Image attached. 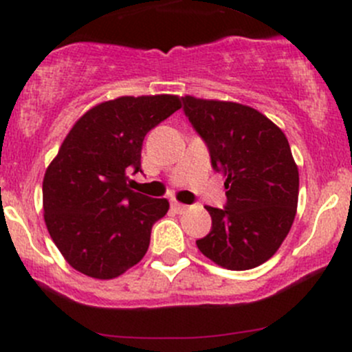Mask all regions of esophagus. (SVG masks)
<instances>
[{"label": "esophagus", "mask_w": 352, "mask_h": 352, "mask_svg": "<svg viewBox=\"0 0 352 352\" xmlns=\"http://www.w3.org/2000/svg\"><path fill=\"white\" fill-rule=\"evenodd\" d=\"M170 206H172V209H173V211H175V212H179V214H180V212H186L187 209H189V206L182 204V202L175 201V199H173V201L170 202Z\"/></svg>", "instance_id": "34e87169"}]
</instances>
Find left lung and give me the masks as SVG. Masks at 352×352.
<instances>
[{"mask_svg": "<svg viewBox=\"0 0 352 352\" xmlns=\"http://www.w3.org/2000/svg\"><path fill=\"white\" fill-rule=\"evenodd\" d=\"M182 100L212 168L226 177V206H206L212 226L197 248L230 271L257 267L278 252L296 214L300 175L289 143L248 105L190 95Z\"/></svg>", "mask_w": 352, "mask_h": 352, "instance_id": "8db88e82", "label": "left lung"}]
</instances>
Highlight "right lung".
<instances>
[{"label":"right lung","mask_w":352,"mask_h":352,"mask_svg":"<svg viewBox=\"0 0 352 352\" xmlns=\"http://www.w3.org/2000/svg\"><path fill=\"white\" fill-rule=\"evenodd\" d=\"M182 107L175 95L119 97L76 120L42 182L44 219L67 264L95 279L136 265L166 199L134 192L127 173L141 172L144 136Z\"/></svg>","instance_id":"1"}]
</instances>
